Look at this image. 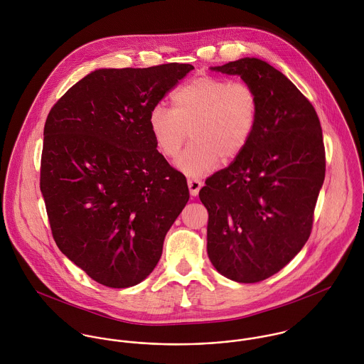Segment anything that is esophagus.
<instances>
[{
  "label": "esophagus",
  "mask_w": 364,
  "mask_h": 364,
  "mask_svg": "<svg viewBox=\"0 0 364 364\" xmlns=\"http://www.w3.org/2000/svg\"><path fill=\"white\" fill-rule=\"evenodd\" d=\"M202 181L198 178H189L188 179V186H189V192L192 196H196L202 188Z\"/></svg>",
  "instance_id": "obj_1"
}]
</instances>
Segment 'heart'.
Returning <instances> with one entry per match:
<instances>
[{"instance_id": "obj_1", "label": "heart", "mask_w": 364, "mask_h": 364, "mask_svg": "<svg viewBox=\"0 0 364 364\" xmlns=\"http://www.w3.org/2000/svg\"><path fill=\"white\" fill-rule=\"evenodd\" d=\"M171 106L156 105L150 112L156 149L166 158L178 156L189 132L192 143L176 165L189 176H200L220 158L230 162L244 151L257 126L259 100L248 82L202 75L178 87Z\"/></svg>"}]
</instances>
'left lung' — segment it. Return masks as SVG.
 I'll return each instance as SVG.
<instances>
[{
	"label": "left lung",
	"instance_id": "1",
	"mask_svg": "<svg viewBox=\"0 0 364 364\" xmlns=\"http://www.w3.org/2000/svg\"><path fill=\"white\" fill-rule=\"evenodd\" d=\"M211 70L248 82L259 110L244 151L199 192L208 258L227 279L257 283L283 269L311 234L325 179L322 129L311 102L266 61L245 57Z\"/></svg>",
	"mask_w": 364,
	"mask_h": 364
}]
</instances>
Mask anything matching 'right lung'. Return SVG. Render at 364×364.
Instances as JSON below:
<instances>
[{"mask_svg":"<svg viewBox=\"0 0 364 364\" xmlns=\"http://www.w3.org/2000/svg\"><path fill=\"white\" fill-rule=\"evenodd\" d=\"M195 67L101 68L73 85L45 123L41 191L58 250L112 289L143 282L189 200L156 150L151 109Z\"/></svg>","mask_w":364,"mask_h":364,"instance_id":"add662e5","label":"right lung"}]
</instances>
